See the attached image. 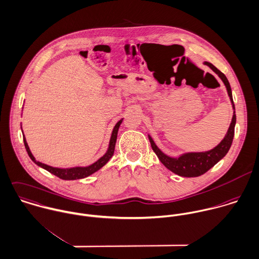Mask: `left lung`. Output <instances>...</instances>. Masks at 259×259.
<instances>
[{"label":"left lung","instance_id":"obj_1","mask_svg":"<svg viewBox=\"0 0 259 259\" xmlns=\"http://www.w3.org/2000/svg\"><path fill=\"white\" fill-rule=\"evenodd\" d=\"M205 65L209 66L218 76L219 78L223 81L224 85L227 89L231 104H232V108H233V116L231 119V123L229 125V128L224 137V139L213 149L209 150V151H205V152H190V153H184L182 155H180L179 157H170L168 155H166L165 153H163L159 147L156 145V143L154 142L153 138L149 136V140L152 146L153 151L155 152V154L157 155V157L159 158V160L161 161V163L167 168L169 169L171 172L181 176V177H187V178H192V177H199L203 174L209 171L212 167H214L220 160H222L226 154L228 153L231 145H232V141L234 138V128H235V124H236V114H235V106H234V102H233V98H232V91H231V87L229 84V81L227 79V77L220 71L218 70L213 64H211L210 62L205 61L204 62Z\"/></svg>","mask_w":259,"mask_h":259}]
</instances>
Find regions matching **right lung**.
<instances>
[{
    "instance_id": "obj_1",
    "label": "right lung",
    "mask_w": 259,
    "mask_h": 259,
    "mask_svg": "<svg viewBox=\"0 0 259 259\" xmlns=\"http://www.w3.org/2000/svg\"><path fill=\"white\" fill-rule=\"evenodd\" d=\"M123 118L119 119L113 130H112V133H111V136H110V140H109V144H108V148L105 152V154L99 158L96 162H94L93 164L87 166V167H71V168H56V167H51V166H48L46 164H43L41 162H38L35 157L32 155L30 149H29V146L27 144V141H26V138L25 136H23V141H24V145H25V148H26V151L30 157V159L39 167L43 168L44 170L48 171L55 176H57L58 178L62 179V180H78V179H83V178H87L88 176L92 175L93 172H97L98 170H100L109 160L110 158L112 157L113 153H114V147H115V143H116V138H117V132H118V128H119V125L121 124ZM23 133V131H22Z\"/></svg>"
}]
</instances>
